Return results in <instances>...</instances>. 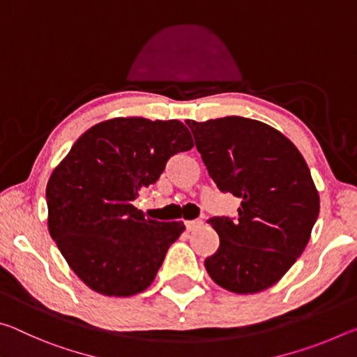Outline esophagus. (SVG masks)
Here are the masks:
<instances>
[{
    "label": "esophagus",
    "mask_w": 357,
    "mask_h": 357,
    "mask_svg": "<svg viewBox=\"0 0 357 357\" xmlns=\"http://www.w3.org/2000/svg\"><path fill=\"white\" fill-rule=\"evenodd\" d=\"M202 227H203V220H189V222H185L187 231H193V229L202 228Z\"/></svg>",
    "instance_id": "1"
}]
</instances>
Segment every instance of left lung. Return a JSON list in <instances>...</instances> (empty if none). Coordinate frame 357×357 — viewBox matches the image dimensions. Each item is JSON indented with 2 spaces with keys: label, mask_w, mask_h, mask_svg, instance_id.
Here are the masks:
<instances>
[{
  "label": "left lung",
  "mask_w": 357,
  "mask_h": 357,
  "mask_svg": "<svg viewBox=\"0 0 357 357\" xmlns=\"http://www.w3.org/2000/svg\"><path fill=\"white\" fill-rule=\"evenodd\" d=\"M209 176L241 198L238 219L213 217L220 238L204 268L238 294L279 282L304 252L319 213V195L299 149L257 119L187 121Z\"/></svg>",
  "instance_id": "obj_1"
}]
</instances>
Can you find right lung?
Masks as SVG:
<instances>
[{
    "label": "right lung",
    "mask_w": 357,
    "mask_h": 357,
    "mask_svg": "<svg viewBox=\"0 0 357 357\" xmlns=\"http://www.w3.org/2000/svg\"><path fill=\"white\" fill-rule=\"evenodd\" d=\"M193 140L178 119L113 118L78 138L50 179L48 231L84 285L126 298L146 289L185 227L144 217L132 202Z\"/></svg>",
    "instance_id": "right-lung-1"
}]
</instances>
